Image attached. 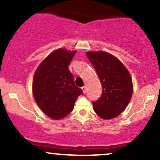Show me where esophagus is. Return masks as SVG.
<instances>
[{
  "mask_svg": "<svg viewBox=\"0 0 160 160\" xmlns=\"http://www.w3.org/2000/svg\"><path fill=\"white\" fill-rule=\"evenodd\" d=\"M81 89H82V92H83V93H86V86H82Z\"/></svg>",
  "mask_w": 160,
  "mask_h": 160,
  "instance_id": "obj_1",
  "label": "esophagus"
}]
</instances>
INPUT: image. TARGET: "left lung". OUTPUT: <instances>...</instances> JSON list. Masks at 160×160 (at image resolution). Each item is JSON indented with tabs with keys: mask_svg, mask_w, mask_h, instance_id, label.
<instances>
[{
	"mask_svg": "<svg viewBox=\"0 0 160 160\" xmlns=\"http://www.w3.org/2000/svg\"><path fill=\"white\" fill-rule=\"evenodd\" d=\"M102 85V94L92 102L99 117L110 120L120 115L129 103L133 92L131 75L123 64L113 55L102 51L88 52Z\"/></svg>",
	"mask_w": 160,
	"mask_h": 160,
	"instance_id": "obj_1",
	"label": "left lung"
}]
</instances>
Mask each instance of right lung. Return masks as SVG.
I'll use <instances>...</instances> for the list:
<instances>
[{
	"instance_id": "add662e5",
	"label": "right lung",
	"mask_w": 160,
	"mask_h": 160,
	"mask_svg": "<svg viewBox=\"0 0 160 160\" xmlns=\"http://www.w3.org/2000/svg\"><path fill=\"white\" fill-rule=\"evenodd\" d=\"M76 51L58 49L43 60L34 73L32 91L41 111L54 120H60L73 111L74 103L82 93L75 86L68 69Z\"/></svg>"
}]
</instances>
